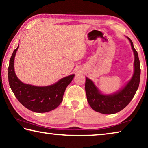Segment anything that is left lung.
I'll return each instance as SVG.
<instances>
[{
	"label": "left lung",
	"mask_w": 148,
	"mask_h": 148,
	"mask_svg": "<svg viewBox=\"0 0 148 148\" xmlns=\"http://www.w3.org/2000/svg\"><path fill=\"white\" fill-rule=\"evenodd\" d=\"M131 42L132 49L134 54V72L133 76L127 86L121 91L111 95L101 94L91 79L86 77V89L87 102L95 111L104 114H112L119 112L125 108L131 100L138 88L140 79V61L136 50L134 49L133 43Z\"/></svg>",
	"instance_id": "left-lung-1"
}]
</instances>
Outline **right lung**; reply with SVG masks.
Returning a JSON list of instances; mask_svg holds the SVG:
<instances>
[{
    "mask_svg": "<svg viewBox=\"0 0 148 148\" xmlns=\"http://www.w3.org/2000/svg\"><path fill=\"white\" fill-rule=\"evenodd\" d=\"M19 46L14 50L10 59L8 75L10 88L20 103L27 109L37 113L51 111L62 101V97L74 74L60 79L49 86L37 87L25 84L17 78L14 69V61Z\"/></svg>",
    "mask_w": 148,
    "mask_h": 148,
    "instance_id": "1",
    "label": "right lung"
}]
</instances>
